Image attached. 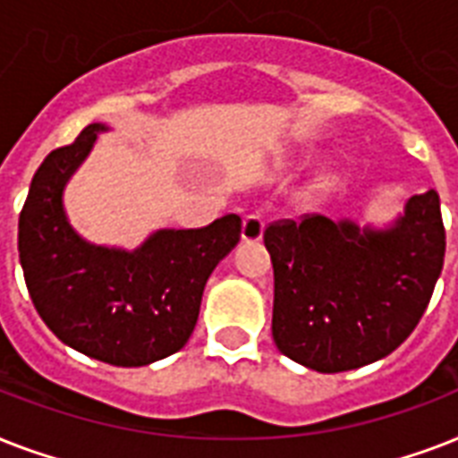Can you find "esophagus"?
Masks as SVG:
<instances>
[{
    "label": "esophagus",
    "mask_w": 458,
    "mask_h": 458,
    "mask_svg": "<svg viewBox=\"0 0 458 458\" xmlns=\"http://www.w3.org/2000/svg\"><path fill=\"white\" fill-rule=\"evenodd\" d=\"M264 235V218L259 214H247L242 218V240L244 242H259Z\"/></svg>",
    "instance_id": "obj_1"
}]
</instances>
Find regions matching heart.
<instances>
[{
    "label": "heart",
    "mask_w": 458,
    "mask_h": 458,
    "mask_svg": "<svg viewBox=\"0 0 458 458\" xmlns=\"http://www.w3.org/2000/svg\"><path fill=\"white\" fill-rule=\"evenodd\" d=\"M330 185H333V178H323V180H320V182H318L320 190H327V187H330Z\"/></svg>",
    "instance_id": "1"
}]
</instances>
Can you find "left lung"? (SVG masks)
Wrapping results in <instances>:
<instances>
[{"instance_id": "obj_1", "label": "left lung", "mask_w": 458, "mask_h": 458, "mask_svg": "<svg viewBox=\"0 0 458 458\" xmlns=\"http://www.w3.org/2000/svg\"><path fill=\"white\" fill-rule=\"evenodd\" d=\"M273 261V340L318 373L392 354L419 326L445 264L440 194L406 201L385 230L306 214L264 230Z\"/></svg>"}]
</instances>
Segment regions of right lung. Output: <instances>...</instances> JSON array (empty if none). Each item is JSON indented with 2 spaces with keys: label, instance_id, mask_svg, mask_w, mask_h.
<instances>
[{
  "label": "right lung",
  "instance_id": "1",
  "mask_svg": "<svg viewBox=\"0 0 458 458\" xmlns=\"http://www.w3.org/2000/svg\"><path fill=\"white\" fill-rule=\"evenodd\" d=\"M102 131V123L88 125L32 175L18 218V257L39 318L64 344L131 369L185 347L204 285L240 242L242 221L228 214L204 228L158 230L135 251L85 242L61 194Z\"/></svg>",
  "mask_w": 458,
  "mask_h": 458
}]
</instances>
